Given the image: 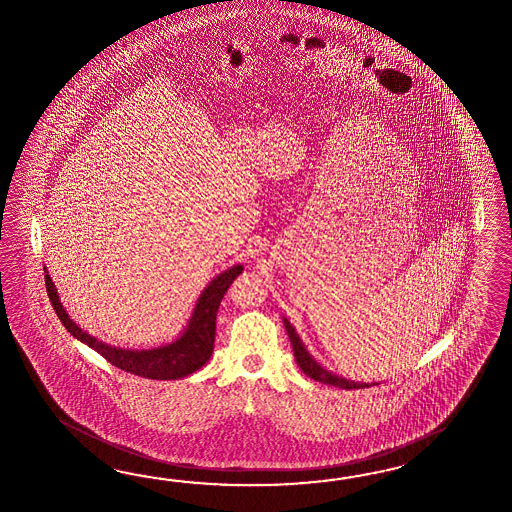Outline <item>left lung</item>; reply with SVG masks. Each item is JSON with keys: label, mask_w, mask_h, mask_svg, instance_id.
Here are the masks:
<instances>
[{"label": "left lung", "mask_w": 512, "mask_h": 512, "mask_svg": "<svg viewBox=\"0 0 512 512\" xmlns=\"http://www.w3.org/2000/svg\"><path fill=\"white\" fill-rule=\"evenodd\" d=\"M283 324H285L288 338H290V344H292V349H294V357H296L298 366L303 370V374L309 375L311 379L320 381V383H324V385H333V387L344 388V390L368 388L372 387V385H377V383H357V381H349V379H344V377H340V375L325 370L324 366H322L320 362L314 361V357L307 351L300 335L296 333L294 325L290 324L287 318H283Z\"/></svg>", "instance_id": "obj_1"}]
</instances>
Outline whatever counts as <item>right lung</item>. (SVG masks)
<instances>
[{"label": "right lung", "mask_w": 512, "mask_h": 512, "mask_svg": "<svg viewBox=\"0 0 512 512\" xmlns=\"http://www.w3.org/2000/svg\"><path fill=\"white\" fill-rule=\"evenodd\" d=\"M242 270H244L242 264H235L229 270L216 275L211 283L203 288L200 298L192 309L187 327L174 342L159 348L125 349L105 344L98 338L88 335L87 331H83L79 325L75 324L59 300L55 283L51 281L50 272L44 266L46 290H48L51 305L70 335L87 344L88 348L98 351L101 357H105L116 368L129 374L148 377V379H161V381L183 379L200 370L201 366L211 359L214 333H216V312L227 288L231 287V283L242 274Z\"/></svg>", "instance_id": "1"}]
</instances>
